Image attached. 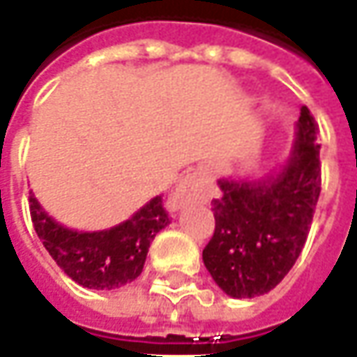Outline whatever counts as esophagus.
Masks as SVG:
<instances>
[{
	"instance_id": "34e87169",
	"label": "esophagus",
	"mask_w": 357,
	"mask_h": 357,
	"mask_svg": "<svg viewBox=\"0 0 357 357\" xmlns=\"http://www.w3.org/2000/svg\"><path fill=\"white\" fill-rule=\"evenodd\" d=\"M207 195H209V188H207L205 179L197 174H191V176H185L179 181L178 188L169 195L167 205L172 209H179L185 203L203 202V199H207Z\"/></svg>"
}]
</instances>
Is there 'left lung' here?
Returning a JSON list of instances; mask_svg holds the SVG:
<instances>
[{
	"instance_id": "8db88e82",
	"label": "left lung",
	"mask_w": 357,
	"mask_h": 357,
	"mask_svg": "<svg viewBox=\"0 0 357 357\" xmlns=\"http://www.w3.org/2000/svg\"><path fill=\"white\" fill-rule=\"evenodd\" d=\"M316 134L312 112L302 106L292 154L277 176L219 181L221 195L211 202L215 231L203 263L229 296L273 290L301 257L322 185Z\"/></svg>"
}]
</instances>
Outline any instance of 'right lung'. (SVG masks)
I'll return each instance as SVG.
<instances>
[{
	"instance_id": "obj_1",
	"label": "right lung",
	"mask_w": 357,
	"mask_h": 357,
	"mask_svg": "<svg viewBox=\"0 0 357 357\" xmlns=\"http://www.w3.org/2000/svg\"><path fill=\"white\" fill-rule=\"evenodd\" d=\"M29 211L33 227L55 263L80 287L94 290L120 289L140 277L150 243L169 223L162 195H155L128 221L94 233L59 225L33 193Z\"/></svg>"
}]
</instances>
